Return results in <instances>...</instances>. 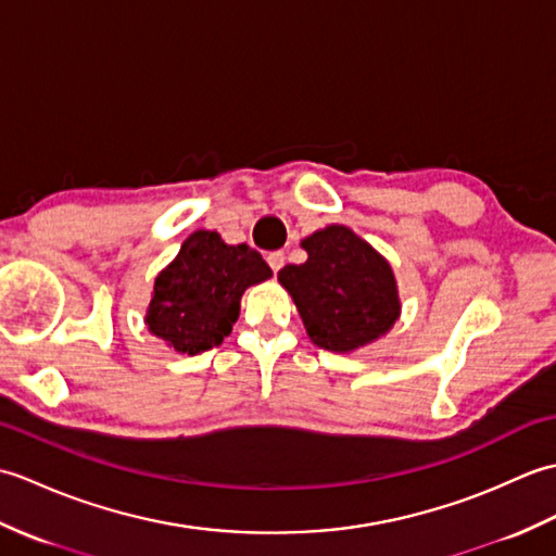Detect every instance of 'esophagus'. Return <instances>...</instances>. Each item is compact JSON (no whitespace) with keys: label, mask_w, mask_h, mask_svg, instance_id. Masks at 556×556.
<instances>
[{"label":"esophagus","mask_w":556,"mask_h":556,"mask_svg":"<svg viewBox=\"0 0 556 556\" xmlns=\"http://www.w3.org/2000/svg\"><path fill=\"white\" fill-rule=\"evenodd\" d=\"M285 260H287L285 253H279V251L277 253H269L267 255V265L271 267V271H279L281 267H285Z\"/></svg>","instance_id":"obj_1"}]
</instances>
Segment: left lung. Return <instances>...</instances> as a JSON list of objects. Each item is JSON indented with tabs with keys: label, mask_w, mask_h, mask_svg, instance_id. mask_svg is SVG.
<instances>
[{
	"label": "left lung",
	"mask_w": 556,
	"mask_h": 556,
	"mask_svg": "<svg viewBox=\"0 0 556 556\" xmlns=\"http://www.w3.org/2000/svg\"><path fill=\"white\" fill-rule=\"evenodd\" d=\"M303 265L279 269V285L296 303L315 346L351 353L372 344L394 327L401 299L387 257L344 224L305 236Z\"/></svg>",
	"instance_id": "1"
}]
</instances>
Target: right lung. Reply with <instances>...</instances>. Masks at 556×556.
Wrapping results in <instances>:
<instances>
[{
	"label": "right lung",
	"mask_w": 556,
	"mask_h": 556,
	"mask_svg": "<svg viewBox=\"0 0 556 556\" xmlns=\"http://www.w3.org/2000/svg\"><path fill=\"white\" fill-rule=\"evenodd\" d=\"M269 277L251 245H229L217 231L198 229L157 275L146 325L176 353L198 356L231 334L243 291Z\"/></svg>",
	"instance_id": "right-lung-1"
}]
</instances>
